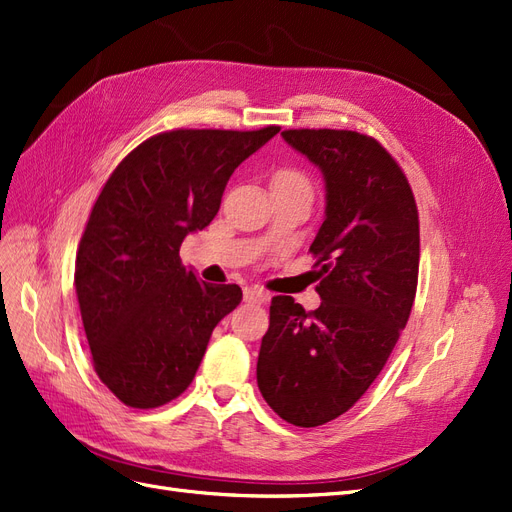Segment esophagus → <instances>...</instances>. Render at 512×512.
Wrapping results in <instances>:
<instances>
[{
	"instance_id": "esophagus-1",
	"label": "esophagus",
	"mask_w": 512,
	"mask_h": 512,
	"mask_svg": "<svg viewBox=\"0 0 512 512\" xmlns=\"http://www.w3.org/2000/svg\"><path fill=\"white\" fill-rule=\"evenodd\" d=\"M244 301H249V304L263 306V304H268V301H270V293L259 289V287H246L244 289Z\"/></svg>"
}]
</instances>
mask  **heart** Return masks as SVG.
I'll return each mask as SVG.
<instances>
[{"label":"heart","mask_w":512,"mask_h":512,"mask_svg":"<svg viewBox=\"0 0 512 512\" xmlns=\"http://www.w3.org/2000/svg\"><path fill=\"white\" fill-rule=\"evenodd\" d=\"M274 181H299L306 183V177L299 173V170H280V173L274 177Z\"/></svg>","instance_id":"obj_1"}]
</instances>
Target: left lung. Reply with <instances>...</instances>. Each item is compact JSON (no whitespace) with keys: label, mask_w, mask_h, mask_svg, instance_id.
Masks as SVG:
<instances>
[{"label":"left lung","mask_w":512,"mask_h":512,"mask_svg":"<svg viewBox=\"0 0 512 512\" xmlns=\"http://www.w3.org/2000/svg\"><path fill=\"white\" fill-rule=\"evenodd\" d=\"M325 177V221L310 246L320 306L276 295L261 339L257 386L293 426L346 413L384 369L418 289V206L401 166L354 130H285Z\"/></svg>","instance_id":"left-lung-1"}]
</instances>
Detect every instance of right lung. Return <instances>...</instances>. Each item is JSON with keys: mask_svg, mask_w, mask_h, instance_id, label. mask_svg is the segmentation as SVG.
Segmentation results:
<instances>
[{"mask_svg": "<svg viewBox=\"0 0 512 512\" xmlns=\"http://www.w3.org/2000/svg\"><path fill=\"white\" fill-rule=\"evenodd\" d=\"M278 130L160 132L103 185L75 257V293L94 371L124 405L177 399L213 329L240 304L238 285H206L179 249L215 219L234 170Z\"/></svg>", "mask_w": 512, "mask_h": 512, "instance_id": "obj_1", "label": "right lung"}]
</instances>
